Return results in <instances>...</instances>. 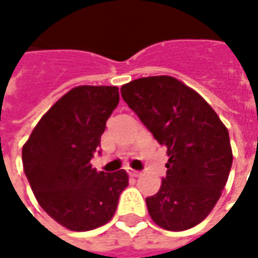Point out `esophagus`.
<instances>
[{
    "instance_id": "34e87169",
    "label": "esophagus",
    "mask_w": 258,
    "mask_h": 258,
    "mask_svg": "<svg viewBox=\"0 0 258 258\" xmlns=\"http://www.w3.org/2000/svg\"><path fill=\"white\" fill-rule=\"evenodd\" d=\"M127 173H128L130 176H133V177H138L139 175H141V172H139V171H135V169H131V168H128V169H127Z\"/></svg>"
}]
</instances>
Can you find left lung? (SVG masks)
I'll return each instance as SVG.
<instances>
[{
    "instance_id": "1",
    "label": "left lung",
    "mask_w": 258,
    "mask_h": 258,
    "mask_svg": "<svg viewBox=\"0 0 258 258\" xmlns=\"http://www.w3.org/2000/svg\"><path fill=\"white\" fill-rule=\"evenodd\" d=\"M120 93L169 156L161 187L146 198L149 215L168 231L197 226L219 201L232 165L226 125L197 91L172 76L135 79Z\"/></svg>"
}]
</instances>
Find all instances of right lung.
Wrapping results in <instances>:
<instances>
[{
	"instance_id": "obj_1",
	"label": "right lung",
	"mask_w": 258,
	"mask_h": 258,
	"mask_svg": "<svg viewBox=\"0 0 258 258\" xmlns=\"http://www.w3.org/2000/svg\"><path fill=\"white\" fill-rule=\"evenodd\" d=\"M119 100L114 86H78L42 116L23 146V167L34 196L68 230L104 226L128 186L124 169L98 172L90 164Z\"/></svg>"
}]
</instances>
